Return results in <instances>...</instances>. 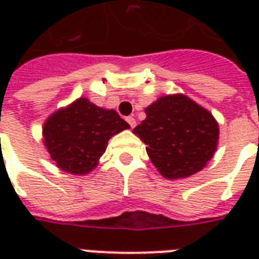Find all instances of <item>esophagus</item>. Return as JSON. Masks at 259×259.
<instances>
[{"label":"esophagus","instance_id":"obj_1","mask_svg":"<svg viewBox=\"0 0 259 259\" xmlns=\"http://www.w3.org/2000/svg\"><path fill=\"white\" fill-rule=\"evenodd\" d=\"M126 121H127V123H129L132 129H133L134 126H136V123H137V122H136V119H134L133 117H127V118H126Z\"/></svg>","mask_w":259,"mask_h":259}]
</instances>
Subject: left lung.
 <instances>
[{
    "label": "left lung",
    "instance_id": "obj_1",
    "mask_svg": "<svg viewBox=\"0 0 259 259\" xmlns=\"http://www.w3.org/2000/svg\"><path fill=\"white\" fill-rule=\"evenodd\" d=\"M133 133L146 145L150 161L169 180L185 179L207 165L219 140L212 114L183 94L165 95L145 109Z\"/></svg>",
    "mask_w": 259,
    "mask_h": 259
}]
</instances>
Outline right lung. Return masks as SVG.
<instances>
[{"mask_svg": "<svg viewBox=\"0 0 259 259\" xmlns=\"http://www.w3.org/2000/svg\"><path fill=\"white\" fill-rule=\"evenodd\" d=\"M129 127L115 110L102 109L87 98H79L48 117L42 137L58 168L80 176L98 165L110 138Z\"/></svg>", "mask_w": 259, "mask_h": 259, "instance_id": "1", "label": "right lung"}]
</instances>
